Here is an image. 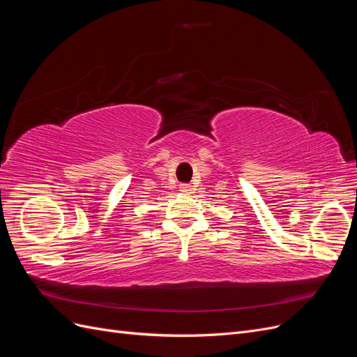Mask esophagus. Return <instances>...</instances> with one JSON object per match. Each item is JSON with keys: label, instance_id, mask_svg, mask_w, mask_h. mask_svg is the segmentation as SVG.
Wrapping results in <instances>:
<instances>
[{"label": "esophagus", "instance_id": "1", "mask_svg": "<svg viewBox=\"0 0 357 357\" xmlns=\"http://www.w3.org/2000/svg\"><path fill=\"white\" fill-rule=\"evenodd\" d=\"M180 192L185 193V195H190V193H192V186L188 185V183H183V185H180Z\"/></svg>", "mask_w": 357, "mask_h": 357}]
</instances>
